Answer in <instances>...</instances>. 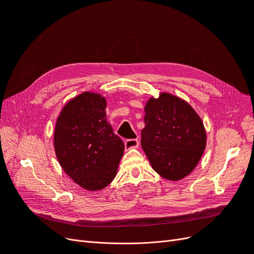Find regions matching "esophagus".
<instances>
[{
	"instance_id": "1",
	"label": "esophagus",
	"mask_w": 254,
	"mask_h": 254,
	"mask_svg": "<svg viewBox=\"0 0 254 254\" xmlns=\"http://www.w3.org/2000/svg\"><path fill=\"white\" fill-rule=\"evenodd\" d=\"M139 144H140L139 139H127L125 141V147L127 149L135 148V147H137V146H139Z\"/></svg>"
}]
</instances>
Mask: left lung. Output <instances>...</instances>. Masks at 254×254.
Returning <instances> with one entry per match:
<instances>
[{
  "instance_id": "obj_1",
  "label": "left lung",
  "mask_w": 254,
  "mask_h": 254,
  "mask_svg": "<svg viewBox=\"0 0 254 254\" xmlns=\"http://www.w3.org/2000/svg\"><path fill=\"white\" fill-rule=\"evenodd\" d=\"M141 145L159 175L180 180L197 165L205 148L203 123L179 97L162 93L145 107Z\"/></svg>"
}]
</instances>
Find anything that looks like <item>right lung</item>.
Instances as JSON below:
<instances>
[{
	"label": "right lung",
	"mask_w": 254,
	"mask_h": 254,
	"mask_svg": "<svg viewBox=\"0 0 254 254\" xmlns=\"http://www.w3.org/2000/svg\"><path fill=\"white\" fill-rule=\"evenodd\" d=\"M105 109L104 97L82 93L61 111L54 134L63 170L88 190H102L111 183L125 148L107 122Z\"/></svg>",
	"instance_id": "1"
}]
</instances>
